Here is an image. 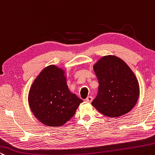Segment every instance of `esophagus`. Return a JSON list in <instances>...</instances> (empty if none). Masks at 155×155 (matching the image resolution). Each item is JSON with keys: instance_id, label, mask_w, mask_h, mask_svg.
Listing matches in <instances>:
<instances>
[{"instance_id": "esophagus-1", "label": "esophagus", "mask_w": 155, "mask_h": 155, "mask_svg": "<svg viewBox=\"0 0 155 155\" xmlns=\"http://www.w3.org/2000/svg\"><path fill=\"white\" fill-rule=\"evenodd\" d=\"M85 101H87V102H88V103H91V101H93V97L92 96H88V97L86 98Z\"/></svg>"}]
</instances>
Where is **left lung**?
<instances>
[{
    "label": "left lung",
    "mask_w": 155,
    "mask_h": 155,
    "mask_svg": "<svg viewBox=\"0 0 155 155\" xmlns=\"http://www.w3.org/2000/svg\"><path fill=\"white\" fill-rule=\"evenodd\" d=\"M99 82L92 105L106 116L116 117L128 113L139 95L136 77L122 60L113 55L101 58L93 67Z\"/></svg>",
    "instance_id": "obj_1"
}]
</instances>
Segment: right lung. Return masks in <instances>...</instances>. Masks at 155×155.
<instances>
[{
	"label": "right lung",
	"instance_id": "add662e5",
	"mask_svg": "<svg viewBox=\"0 0 155 155\" xmlns=\"http://www.w3.org/2000/svg\"><path fill=\"white\" fill-rule=\"evenodd\" d=\"M64 73L55 66H49L30 88V108L35 117L47 126H62L73 117L83 101L68 90Z\"/></svg>",
	"mask_w": 155,
	"mask_h": 155
}]
</instances>
